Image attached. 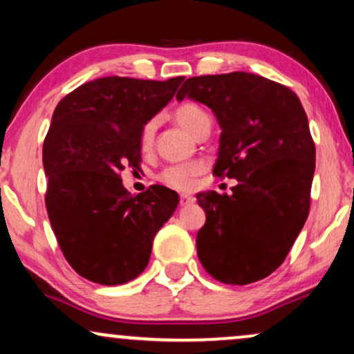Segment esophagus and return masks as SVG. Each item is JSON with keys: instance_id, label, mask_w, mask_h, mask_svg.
Wrapping results in <instances>:
<instances>
[{"instance_id": "esophagus-1", "label": "esophagus", "mask_w": 354, "mask_h": 354, "mask_svg": "<svg viewBox=\"0 0 354 354\" xmlns=\"http://www.w3.org/2000/svg\"><path fill=\"white\" fill-rule=\"evenodd\" d=\"M194 203V198L193 196H188V194H181L180 196V205L181 206H189Z\"/></svg>"}]
</instances>
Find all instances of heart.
Segmentation results:
<instances>
[{
	"mask_svg": "<svg viewBox=\"0 0 354 354\" xmlns=\"http://www.w3.org/2000/svg\"><path fill=\"white\" fill-rule=\"evenodd\" d=\"M174 120L176 123L181 126L183 129L189 133V135L196 136V133L200 131L205 124L209 123V118L203 109L198 106V104L193 103H185L181 106L174 109ZM154 128H156V123L154 121H148L145 124L143 131H141V146L143 149H148L153 143L154 136ZM205 171V165L201 161H191V163L185 165H174L166 168L163 173H161L160 180L165 183L169 188L178 189V191H191L196 186L198 176Z\"/></svg>",
	"mask_w": 354,
	"mask_h": 354,
	"instance_id": "obj_1",
	"label": "heart"
}]
</instances>
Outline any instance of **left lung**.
Wrapping results in <instances>:
<instances>
[{
	"label": "left lung",
	"instance_id": "1",
	"mask_svg": "<svg viewBox=\"0 0 354 354\" xmlns=\"http://www.w3.org/2000/svg\"><path fill=\"white\" fill-rule=\"evenodd\" d=\"M216 116L213 174L238 181L233 194H196L206 223L198 258L226 284L266 278L284 261L310 213L316 149L301 101L290 88L245 71L188 78L176 100Z\"/></svg>",
	"mask_w": 354,
	"mask_h": 354
}]
</instances>
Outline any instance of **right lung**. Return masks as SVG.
Instances as JSON below:
<instances>
[{"label": "right lung", "instance_id": "1", "mask_svg": "<svg viewBox=\"0 0 354 354\" xmlns=\"http://www.w3.org/2000/svg\"><path fill=\"white\" fill-rule=\"evenodd\" d=\"M183 80H93L53 113L43 145L48 218L66 261L89 281L135 279L180 203L176 191L160 185L133 196L120 173L140 168L141 131Z\"/></svg>", "mask_w": 354, "mask_h": 354}]
</instances>
